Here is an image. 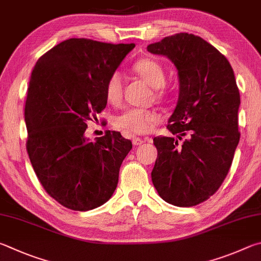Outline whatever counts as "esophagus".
Returning <instances> with one entry per match:
<instances>
[{"label": "esophagus", "mask_w": 261, "mask_h": 261, "mask_svg": "<svg viewBox=\"0 0 261 261\" xmlns=\"http://www.w3.org/2000/svg\"><path fill=\"white\" fill-rule=\"evenodd\" d=\"M132 142H133V144H134V145H136V147H138V145L143 144V143H144V141H143V140H141V139H139V138H134V139H133V141H132Z\"/></svg>", "instance_id": "1"}]
</instances>
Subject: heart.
<instances>
[{"mask_svg":"<svg viewBox=\"0 0 261 261\" xmlns=\"http://www.w3.org/2000/svg\"><path fill=\"white\" fill-rule=\"evenodd\" d=\"M133 71L149 86L156 88V95L162 97L165 94V71L161 63L153 58H142L133 65ZM105 96L110 103L117 104L122 96V80L118 72L112 73L105 84ZM159 121V116L152 110L128 109L116 118V126L130 135L149 133Z\"/></svg>","mask_w":261,"mask_h":261,"instance_id":"heart-1","label":"heart"}]
</instances>
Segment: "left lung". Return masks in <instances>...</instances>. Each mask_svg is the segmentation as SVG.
I'll use <instances>...</instances> for the list:
<instances>
[{"mask_svg": "<svg viewBox=\"0 0 261 261\" xmlns=\"http://www.w3.org/2000/svg\"><path fill=\"white\" fill-rule=\"evenodd\" d=\"M147 49L166 56L179 75V99L167 125L176 138L153 139L152 184L165 202L194 206L220 188L240 142L234 71L218 49L194 34L166 36Z\"/></svg>", "mask_w": 261, "mask_h": 261, "instance_id": "left-lung-1", "label": "left lung"}]
</instances>
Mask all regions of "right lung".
Returning a JSON list of instances; mask_svg holds the SVG:
<instances>
[{"label": "right lung", "instance_id": "add662e5", "mask_svg": "<svg viewBox=\"0 0 261 261\" xmlns=\"http://www.w3.org/2000/svg\"><path fill=\"white\" fill-rule=\"evenodd\" d=\"M89 39L63 41L39 58L25 103L26 149L44 190L74 211H89L111 198L119 170L133 145L119 132L94 142L87 121L107 107L105 84L133 50Z\"/></svg>", "mask_w": 261, "mask_h": 261}]
</instances>
